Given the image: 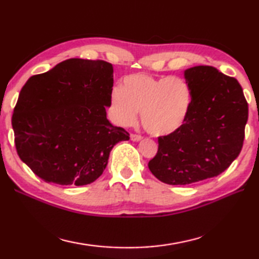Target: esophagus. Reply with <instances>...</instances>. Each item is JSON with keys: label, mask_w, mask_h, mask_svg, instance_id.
<instances>
[{"label": "esophagus", "mask_w": 259, "mask_h": 259, "mask_svg": "<svg viewBox=\"0 0 259 259\" xmlns=\"http://www.w3.org/2000/svg\"><path fill=\"white\" fill-rule=\"evenodd\" d=\"M131 140H132V141H140V140H142V137L141 135H139V134H134V133H132L131 134Z\"/></svg>", "instance_id": "1"}]
</instances>
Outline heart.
<instances>
[{"label":"heart","instance_id":"b5f03b06","mask_svg":"<svg viewBox=\"0 0 259 259\" xmlns=\"http://www.w3.org/2000/svg\"><path fill=\"white\" fill-rule=\"evenodd\" d=\"M191 92L179 77H153L133 74L110 95V110L117 124L130 126L141 111L144 130L155 137L178 131L188 116Z\"/></svg>","mask_w":259,"mask_h":259}]
</instances>
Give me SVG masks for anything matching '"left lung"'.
<instances>
[{"label": "left lung", "instance_id": "left-lung-1", "mask_svg": "<svg viewBox=\"0 0 259 259\" xmlns=\"http://www.w3.org/2000/svg\"><path fill=\"white\" fill-rule=\"evenodd\" d=\"M191 104L182 126L158 138L149 169L166 184L188 185L228 169L241 151L248 103L239 81L211 66L184 72Z\"/></svg>", "mask_w": 259, "mask_h": 259}]
</instances>
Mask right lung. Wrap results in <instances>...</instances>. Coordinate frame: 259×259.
I'll use <instances>...</instances> for the list:
<instances>
[{"mask_svg":"<svg viewBox=\"0 0 259 259\" xmlns=\"http://www.w3.org/2000/svg\"><path fill=\"white\" fill-rule=\"evenodd\" d=\"M112 72L107 61L72 58L22 86L11 119L17 153L44 182L92 183L113 146L130 140L107 119Z\"/></svg>","mask_w":259,"mask_h":259,"instance_id":"right-lung-1","label":"right lung"}]
</instances>
